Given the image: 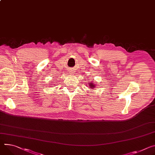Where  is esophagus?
Returning <instances> with one entry per match:
<instances>
[{
    "label": "esophagus",
    "instance_id": "obj_1",
    "mask_svg": "<svg viewBox=\"0 0 155 155\" xmlns=\"http://www.w3.org/2000/svg\"><path fill=\"white\" fill-rule=\"evenodd\" d=\"M69 72H70V74H72V73H73V70L72 71V70H70V71H69Z\"/></svg>",
    "mask_w": 155,
    "mask_h": 155
}]
</instances>
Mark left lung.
<instances>
[{
	"label": "left lung",
	"instance_id": "obj_1",
	"mask_svg": "<svg viewBox=\"0 0 155 155\" xmlns=\"http://www.w3.org/2000/svg\"><path fill=\"white\" fill-rule=\"evenodd\" d=\"M89 87V88H91V89H93V88H95L96 87V85H95V83H93L92 81H91V82H90V83H88V85Z\"/></svg>",
	"mask_w": 155,
	"mask_h": 155
}]
</instances>
